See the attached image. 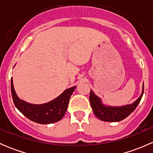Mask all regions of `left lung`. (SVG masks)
<instances>
[{
	"mask_svg": "<svg viewBox=\"0 0 153 153\" xmlns=\"http://www.w3.org/2000/svg\"><path fill=\"white\" fill-rule=\"evenodd\" d=\"M143 94V85L141 96L132 104L123 106H106L101 103V100L91 90L89 94V101L94 114L97 118L103 121L117 122L124 120L135 110L141 101Z\"/></svg>",
	"mask_w": 153,
	"mask_h": 153,
	"instance_id": "left-lung-1",
	"label": "left lung"
}]
</instances>
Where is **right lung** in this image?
<instances>
[{
	"mask_svg": "<svg viewBox=\"0 0 153 153\" xmlns=\"http://www.w3.org/2000/svg\"><path fill=\"white\" fill-rule=\"evenodd\" d=\"M76 86L66 89L61 95L52 101L44 104H32L22 101L15 93L12 78L11 92L13 102L17 109L31 121L41 124H49L60 121L65 115L69 98Z\"/></svg>",
	"mask_w": 153,
	"mask_h": 153,
	"instance_id": "1",
	"label": "right lung"
}]
</instances>
